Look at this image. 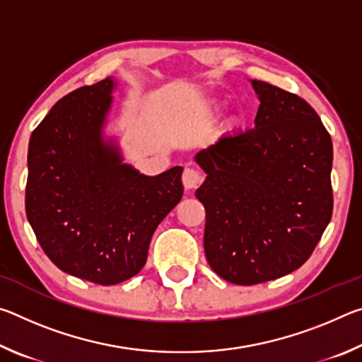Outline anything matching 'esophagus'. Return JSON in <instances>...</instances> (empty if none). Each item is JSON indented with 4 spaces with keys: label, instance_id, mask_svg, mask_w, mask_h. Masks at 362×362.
I'll return each instance as SVG.
<instances>
[{
    "label": "esophagus",
    "instance_id": "esophagus-1",
    "mask_svg": "<svg viewBox=\"0 0 362 362\" xmlns=\"http://www.w3.org/2000/svg\"><path fill=\"white\" fill-rule=\"evenodd\" d=\"M182 182H183V187H185V189H194L201 185V182H203V175H201L198 170L193 168H187L185 170H183Z\"/></svg>",
    "mask_w": 362,
    "mask_h": 362
}]
</instances>
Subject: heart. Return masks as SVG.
Returning <instances> with one entry per match:
<instances>
[{"instance_id":"heart-1","label":"heart","mask_w":362,"mask_h":362,"mask_svg":"<svg viewBox=\"0 0 362 362\" xmlns=\"http://www.w3.org/2000/svg\"><path fill=\"white\" fill-rule=\"evenodd\" d=\"M223 112V105H220V103H216V105H212L211 107V115H220ZM228 126L230 127H236L238 126V119L236 118H233V119H230V122H228Z\"/></svg>"}]
</instances>
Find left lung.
<instances>
[{
	"instance_id": "1",
	"label": "left lung",
	"mask_w": 362,
	"mask_h": 362,
	"mask_svg": "<svg viewBox=\"0 0 362 362\" xmlns=\"http://www.w3.org/2000/svg\"><path fill=\"white\" fill-rule=\"evenodd\" d=\"M260 105L255 127L196 153L206 173L204 252L233 284L252 286L308 260L332 217V140L303 99L250 81Z\"/></svg>"
}]
</instances>
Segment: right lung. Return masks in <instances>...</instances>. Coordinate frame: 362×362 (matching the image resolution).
Segmentation results:
<instances>
[{
  "label": "right lung",
  "mask_w": 362,
  "mask_h": 362,
  "mask_svg": "<svg viewBox=\"0 0 362 362\" xmlns=\"http://www.w3.org/2000/svg\"><path fill=\"white\" fill-rule=\"evenodd\" d=\"M115 88L105 78L66 94L28 144L25 211L36 240L62 272L102 286L144 268L153 233L183 194V168L140 174L105 137Z\"/></svg>",
  "instance_id": "add662e5"
}]
</instances>
